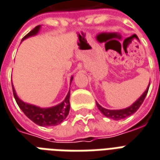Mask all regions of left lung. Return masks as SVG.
Here are the masks:
<instances>
[{"mask_svg": "<svg viewBox=\"0 0 160 160\" xmlns=\"http://www.w3.org/2000/svg\"><path fill=\"white\" fill-rule=\"evenodd\" d=\"M149 85H148V88L146 89V91L143 93V94H142V95L134 104H132L130 107L126 108V109H123V110H107V109H104V108L102 107L101 105H99V104L96 102L97 107H98V110L101 111L102 114H103L104 116H107L109 118L113 119V120L118 121V120H121V119L127 118L128 116H130L131 115H132L133 113H135L137 110H138L139 107L141 106V104H142L144 98H145V97L147 95L148 92Z\"/></svg>", "mask_w": 160, "mask_h": 160, "instance_id": "obj_1", "label": "left lung"}]
</instances>
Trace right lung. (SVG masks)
<instances>
[{"label":"right lung","instance_id":"add662e5","mask_svg":"<svg viewBox=\"0 0 160 160\" xmlns=\"http://www.w3.org/2000/svg\"><path fill=\"white\" fill-rule=\"evenodd\" d=\"M40 26H36L33 30H31L29 33L22 38V41L28 37L35 35L36 33L39 32ZM72 80V78L71 81ZM12 92L15 100L19 108L22 110L27 117L33 121L35 124L41 126V127H50V126H56V125L62 123L65 119L67 118V115L70 110V91L67 93V97L62 103H61L56 106L51 108H39L32 104H26L22 102L21 99H19L17 96L15 89L12 86Z\"/></svg>","mask_w":160,"mask_h":160}]
</instances>
